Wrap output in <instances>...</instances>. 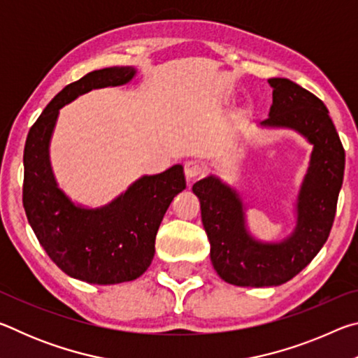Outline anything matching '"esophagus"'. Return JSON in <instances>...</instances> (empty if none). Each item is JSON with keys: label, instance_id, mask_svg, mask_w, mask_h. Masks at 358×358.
<instances>
[{"label": "esophagus", "instance_id": "34e87169", "mask_svg": "<svg viewBox=\"0 0 358 358\" xmlns=\"http://www.w3.org/2000/svg\"><path fill=\"white\" fill-rule=\"evenodd\" d=\"M203 171V167L199 164L197 161H186L185 162V175L187 180H192L196 178L197 175H201Z\"/></svg>", "mask_w": 358, "mask_h": 358}]
</instances>
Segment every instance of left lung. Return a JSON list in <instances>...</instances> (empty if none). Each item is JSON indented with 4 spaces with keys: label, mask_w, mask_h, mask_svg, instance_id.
Listing matches in <instances>:
<instances>
[{
    "label": "left lung",
    "mask_w": 358,
    "mask_h": 358,
    "mask_svg": "<svg viewBox=\"0 0 358 358\" xmlns=\"http://www.w3.org/2000/svg\"><path fill=\"white\" fill-rule=\"evenodd\" d=\"M273 104L260 128L290 129L313 145L295 202V227L280 241L254 237L235 187L208 175L194 183L210 259L224 281L241 287L280 286L316 257L329 238L344 177V148L324 102L289 78H270Z\"/></svg>",
    "instance_id": "left-lung-1"
}]
</instances>
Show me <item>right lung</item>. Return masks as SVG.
<instances>
[{
  "label": "right lung",
  "mask_w": 358,
  "mask_h": 358,
  "mask_svg": "<svg viewBox=\"0 0 358 358\" xmlns=\"http://www.w3.org/2000/svg\"><path fill=\"white\" fill-rule=\"evenodd\" d=\"M132 66L88 72L64 87L28 132L23 166V207L39 243L66 275L90 284H118L142 276L155 257V238L169 205L186 187L183 166L142 175L102 207L76 203L58 186L50 142L59 108L92 90L121 87Z\"/></svg>",
  "instance_id": "right-lung-1"
}]
</instances>
